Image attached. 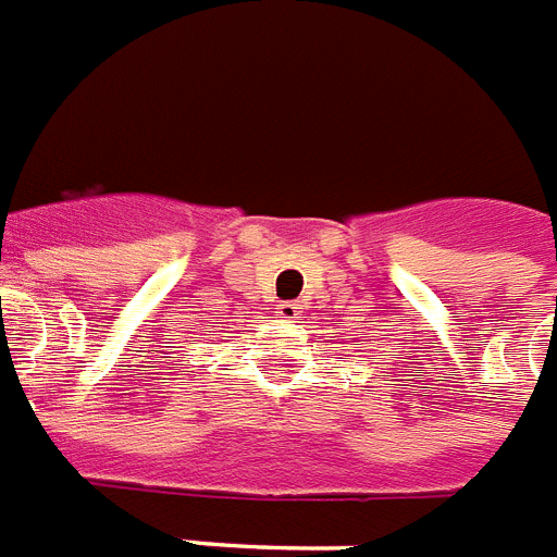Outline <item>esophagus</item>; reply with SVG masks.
<instances>
[{
  "instance_id": "34e87169",
  "label": "esophagus",
  "mask_w": 557,
  "mask_h": 557,
  "mask_svg": "<svg viewBox=\"0 0 557 557\" xmlns=\"http://www.w3.org/2000/svg\"><path fill=\"white\" fill-rule=\"evenodd\" d=\"M274 313H277V317L283 319V322H294V319L299 317V308L294 306V302H280V306L274 308Z\"/></svg>"
}]
</instances>
